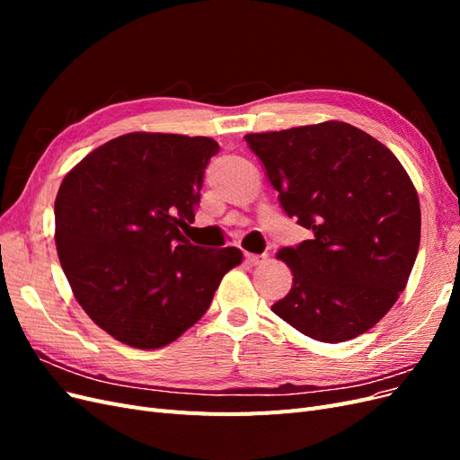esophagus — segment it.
<instances>
[{"label":"esophagus","instance_id":"obj_1","mask_svg":"<svg viewBox=\"0 0 460 460\" xmlns=\"http://www.w3.org/2000/svg\"><path fill=\"white\" fill-rule=\"evenodd\" d=\"M245 261H247V264H261L262 261H264V257L262 255H255V253H245Z\"/></svg>","mask_w":460,"mask_h":460}]
</instances>
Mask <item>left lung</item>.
Returning <instances> with one entry per match:
<instances>
[{
    "mask_svg": "<svg viewBox=\"0 0 460 460\" xmlns=\"http://www.w3.org/2000/svg\"><path fill=\"white\" fill-rule=\"evenodd\" d=\"M286 215L313 238L282 247L294 274L272 305L305 336L353 340L394 307L420 245V203L407 171L376 137L328 120L247 134Z\"/></svg>",
    "mask_w": 460,
    "mask_h": 460,
    "instance_id": "left-lung-1",
    "label": "left lung"
}]
</instances>
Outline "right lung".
I'll list each match as a JSON object with an SVG mask.
<instances>
[{
    "label": "right lung",
    "mask_w": 460,
    "mask_h": 460,
    "mask_svg": "<svg viewBox=\"0 0 460 460\" xmlns=\"http://www.w3.org/2000/svg\"><path fill=\"white\" fill-rule=\"evenodd\" d=\"M205 136L130 132L82 159L55 199V245L80 307L109 336L159 349L207 313L238 247L203 249L182 228L199 207Z\"/></svg>",
    "instance_id": "add662e5"
}]
</instances>
